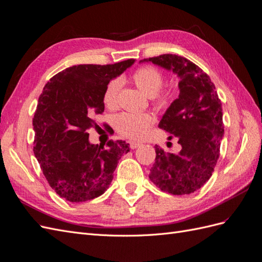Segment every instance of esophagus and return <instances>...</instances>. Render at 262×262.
I'll return each instance as SVG.
<instances>
[{
    "label": "esophagus",
    "mask_w": 262,
    "mask_h": 262,
    "mask_svg": "<svg viewBox=\"0 0 262 262\" xmlns=\"http://www.w3.org/2000/svg\"><path fill=\"white\" fill-rule=\"evenodd\" d=\"M140 145H142V143L135 142V141H129V146L131 149H137V148H139Z\"/></svg>",
    "instance_id": "obj_1"
}]
</instances>
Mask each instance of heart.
<instances>
[{
	"instance_id": "heart-1",
	"label": "heart",
	"mask_w": 262,
	"mask_h": 262,
	"mask_svg": "<svg viewBox=\"0 0 262 262\" xmlns=\"http://www.w3.org/2000/svg\"><path fill=\"white\" fill-rule=\"evenodd\" d=\"M132 80L136 85L152 100L158 109H164L169 104L172 92L162 89L164 74L160 69L153 66H143L138 68L132 73ZM121 80L114 78L107 82L103 91V103L113 110L119 105V94ZM155 123V117L150 112L131 113L122 112L114 120V126L121 136L132 140H140L146 136L149 129Z\"/></svg>"
}]
</instances>
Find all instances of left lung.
<instances>
[{"instance_id": "obj_1", "label": "left lung", "mask_w": 262, "mask_h": 262, "mask_svg": "<svg viewBox=\"0 0 262 262\" xmlns=\"http://www.w3.org/2000/svg\"><path fill=\"white\" fill-rule=\"evenodd\" d=\"M179 76V98L172 102L159 127L178 138L179 153H169L156 145V162L150 180L164 192L192 193L210 177L220 156L225 133L222 105L210 76L183 56L162 54L144 59ZM170 143V142H168Z\"/></svg>"}]
</instances>
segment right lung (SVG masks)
Instances as JSON below:
<instances>
[{"instance_id":"add662e5","label":"right lung","mask_w":262,"mask_h":262,"mask_svg":"<svg viewBox=\"0 0 262 262\" xmlns=\"http://www.w3.org/2000/svg\"><path fill=\"white\" fill-rule=\"evenodd\" d=\"M130 59L114 64H80L55 74L43 88L33 118L34 155L56 194L84 202L104 193L119 159L130 151L122 140L105 148L89 142L95 114L104 111L107 82L131 67Z\"/></svg>"}]
</instances>
